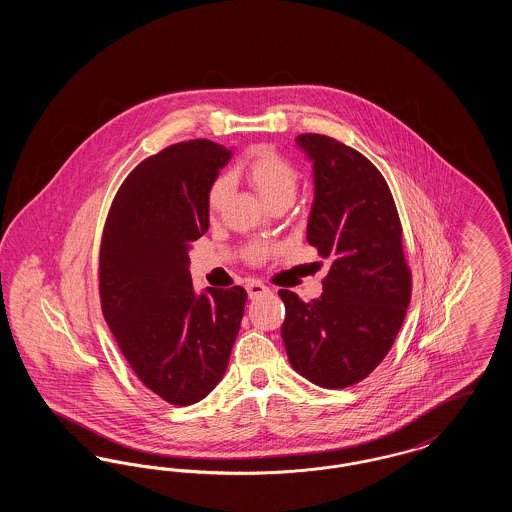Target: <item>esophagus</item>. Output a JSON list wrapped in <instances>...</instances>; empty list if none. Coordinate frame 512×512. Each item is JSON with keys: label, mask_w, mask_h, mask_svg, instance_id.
I'll use <instances>...</instances> for the list:
<instances>
[{"label": "esophagus", "mask_w": 512, "mask_h": 512, "mask_svg": "<svg viewBox=\"0 0 512 512\" xmlns=\"http://www.w3.org/2000/svg\"><path fill=\"white\" fill-rule=\"evenodd\" d=\"M245 290H247L251 299H257V297H261V295L268 293L267 286H265V284H261V282H257V280H249V282L245 284Z\"/></svg>", "instance_id": "1"}]
</instances>
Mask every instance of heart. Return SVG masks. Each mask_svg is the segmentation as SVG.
Instances as JSON below:
<instances>
[{"label": "heart", "mask_w": 512, "mask_h": 512, "mask_svg": "<svg viewBox=\"0 0 512 512\" xmlns=\"http://www.w3.org/2000/svg\"><path fill=\"white\" fill-rule=\"evenodd\" d=\"M245 180L249 186L257 192V195L270 205L276 203H292L297 186H299V172L295 169L292 161L278 153L272 147H257L249 159L245 161L244 167ZM230 190V182L226 176H219L209 192H207V207L211 213H217L226 195ZM263 249H253V257H259Z\"/></svg>", "instance_id": "obj_1"}]
</instances>
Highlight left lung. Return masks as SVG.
Instances as JSON below:
<instances>
[{"label":"left lung","mask_w":512,"mask_h":512,"mask_svg":"<svg viewBox=\"0 0 512 512\" xmlns=\"http://www.w3.org/2000/svg\"><path fill=\"white\" fill-rule=\"evenodd\" d=\"M313 163L307 242L328 259L322 295L280 290L282 340L293 370L320 388L353 386L384 361L411 301L401 222L380 171L357 149L322 134L295 138Z\"/></svg>","instance_id":"1"}]
</instances>
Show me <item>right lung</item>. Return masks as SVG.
I'll return each instance as SVG.
<instances>
[{
	"label": "right lung",
	"mask_w": 512,
	"mask_h": 512,
	"mask_svg": "<svg viewBox=\"0 0 512 512\" xmlns=\"http://www.w3.org/2000/svg\"><path fill=\"white\" fill-rule=\"evenodd\" d=\"M232 149L190 140L147 157L126 176L105 220L99 297L124 359L142 384L186 407L219 384L247 293H197L190 247L209 230L207 192Z\"/></svg>",
	"instance_id": "add662e5"
}]
</instances>
